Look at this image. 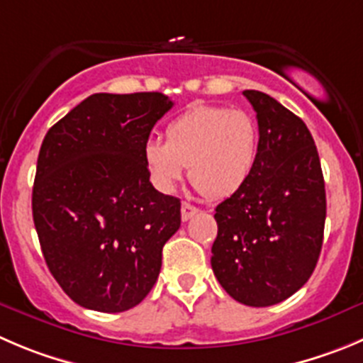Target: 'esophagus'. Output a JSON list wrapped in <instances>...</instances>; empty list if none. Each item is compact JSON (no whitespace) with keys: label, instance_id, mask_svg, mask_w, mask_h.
I'll list each match as a JSON object with an SVG mask.
<instances>
[{"label":"esophagus","instance_id":"34e87169","mask_svg":"<svg viewBox=\"0 0 363 363\" xmlns=\"http://www.w3.org/2000/svg\"><path fill=\"white\" fill-rule=\"evenodd\" d=\"M196 213H198V208H196L194 205H191V203L187 201L182 203V219L189 220L192 216H196Z\"/></svg>","mask_w":363,"mask_h":363}]
</instances>
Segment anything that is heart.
<instances>
[{
    "label": "heart",
    "instance_id": "1",
    "mask_svg": "<svg viewBox=\"0 0 363 363\" xmlns=\"http://www.w3.org/2000/svg\"><path fill=\"white\" fill-rule=\"evenodd\" d=\"M260 132L240 108L196 106L165 128V140L144 144V162L160 191H172L189 167L192 185L210 199L230 198L251 178Z\"/></svg>",
    "mask_w": 363,
    "mask_h": 363
}]
</instances>
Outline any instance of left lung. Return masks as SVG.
<instances>
[{"label": "left lung", "instance_id": "obj_1", "mask_svg": "<svg viewBox=\"0 0 363 363\" xmlns=\"http://www.w3.org/2000/svg\"><path fill=\"white\" fill-rule=\"evenodd\" d=\"M257 112L260 146L247 184L216 208L212 269L247 306H271L308 281L323 247L326 192L312 133L260 91H244Z\"/></svg>", "mask_w": 363, "mask_h": 363}]
</instances>
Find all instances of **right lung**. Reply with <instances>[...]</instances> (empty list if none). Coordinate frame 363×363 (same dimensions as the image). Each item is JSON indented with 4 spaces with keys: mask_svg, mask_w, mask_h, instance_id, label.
<instances>
[{
    "mask_svg": "<svg viewBox=\"0 0 363 363\" xmlns=\"http://www.w3.org/2000/svg\"><path fill=\"white\" fill-rule=\"evenodd\" d=\"M171 108L162 92H101L44 137L33 223L51 274L84 308H133L160 274L162 247L182 213L178 198L151 185L144 144Z\"/></svg>",
    "mask_w": 363,
    "mask_h": 363,
    "instance_id": "right-lung-1",
    "label": "right lung"
}]
</instances>
